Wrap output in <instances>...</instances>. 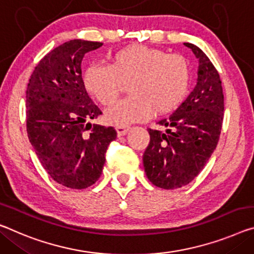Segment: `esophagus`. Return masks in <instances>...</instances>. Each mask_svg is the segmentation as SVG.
<instances>
[{
  "label": "esophagus",
  "instance_id": "1",
  "mask_svg": "<svg viewBox=\"0 0 254 254\" xmlns=\"http://www.w3.org/2000/svg\"><path fill=\"white\" fill-rule=\"evenodd\" d=\"M115 128H116V132H118V135L121 136V135L127 134V132L130 131L131 127H127V126H118Z\"/></svg>",
  "mask_w": 254,
  "mask_h": 254
}]
</instances>
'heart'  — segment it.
Masks as SVG:
<instances>
[{
    "label": "heart",
    "mask_w": 254,
    "mask_h": 254,
    "mask_svg": "<svg viewBox=\"0 0 254 254\" xmlns=\"http://www.w3.org/2000/svg\"><path fill=\"white\" fill-rule=\"evenodd\" d=\"M86 89L104 106L115 102L127 84L131 96L106 112L116 126L140 122L155 113L172 112L187 95L190 67L182 55L132 44L113 55L110 66L91 64L84 71Z\"/></svg>",
    "instance_id": "b5f03b06"
}]
</instances>
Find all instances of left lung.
<instances>
[{
    "label": "left lung",
    "mask_w": 254,
    "mask_h": 254,
    "mask_svg": "<svg viewBox=\"0 0 254 254\" xmlns=\"http://www.w3.org/2000/svg\"><path fill=\"white\" fill-rule=\"evenodd\" d=\"M184 45L199 61L196 84L172 115L159 121L165 132L148 128L150 142L143 154L147 178L165 190L184 187L202 171L218 143L224 118L218 71L198 46Z\"/></svg>",
    "instance_id": "obj_1"
}]
</instances>
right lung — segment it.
<instances>
[{"instance_id":"obj_1","label":"right lung","mask_w":254,"mask_h":254,"mask_svg":"<svg viewBox=\"0 0 254 254\" xmlns=\"http://www.w3.org/2000/svg\"><path fill=\"white\" fill-rule=\"evenodd\" d=\"M103 45L73 39L40 60L26 91L27 133L43 167L55 182L81 190L102 175L112 127L91 124L102 114L84 88L81 62Z\"/></svg>"}]
</instances>
